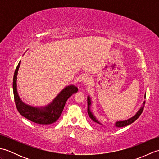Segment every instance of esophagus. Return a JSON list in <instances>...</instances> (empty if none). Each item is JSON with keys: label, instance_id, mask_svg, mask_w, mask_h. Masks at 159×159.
Segmentation results:
<instances>
[{"label": "esophagus", "instance_id": "34e87169", "mask_svg": "<svg viewBox=\"0 0 159 159\" xmlns=\"http://www.w3.org/2000/svg\"><path fill=\"white\" fill-rule=\"evenodd\" d=\"M92 83V80L89 76H86L83 79V84L86 86H90Z\"/></svg>", "mask_w": 159, "mask_h": 159}]
</instances>
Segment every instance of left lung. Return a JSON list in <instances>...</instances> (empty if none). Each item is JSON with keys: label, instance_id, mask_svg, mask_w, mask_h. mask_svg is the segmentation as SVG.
Returning <instances> with one entry per match:
<instances>
[{"label": "left lung", "instance_id": "1", "mask_svg": "<svg viewBox=\"0 0 159 159\" xmlns=\"http://www.w3.org/2000/svg\"><path fill=\"white\" fill-rule=\"evenodd\" d=\"M144 97L146 98V94H145V96ZM145 102H145V101H144L143 103V106L140 108V109L137 111V113L135 115H134L133 117H132L129 118V119H128L126 120L117 121H116V124H115V126H117V127H124V126H128V125H129V124H130L132 123H133L134 121H135L136 120L138 119V118H139V117L141 116V114L142 113L143 111ZM91 104H92V102H91V98H90L89 96H88V97H87V113H88L89 116L93 121H95V122H96L97 124H99L102 125V124L99 121L97 120L96 117L93 116V113H92V111H91V110H90Z\"/></svg>", "mask_w": 159, "mask_h": 159}]
</instances>
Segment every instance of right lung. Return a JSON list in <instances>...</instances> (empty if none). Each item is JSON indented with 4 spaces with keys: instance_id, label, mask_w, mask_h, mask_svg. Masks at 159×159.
Listing matches in <instances>:
<instances>
[{
    "instance_id": "right-lung-1",
    "label": "right lung",
    "mask_w": 159,
    "mask_h": 159,
    "mask_svg": "<svg viewBox=\"0 0 159 159\" xmlns=\"http://www.w3.org/2000/svg\"><path fill=\"white\" fill-rule=\"evenodd\" d=\"M20 61L15 70L13 79V91L16 106L18 112L29 120L39 124H50L59 119L62 113L64 106L67 99L73 93L78 92V88L74 85H70L66 87L52 102L48 105L42 107H35L24 103L20 99L17 92V75L20 66Z\"/></svg>"
}]
</instances>
